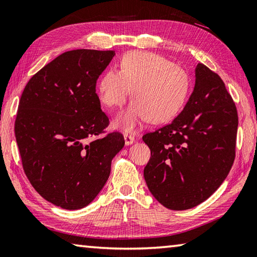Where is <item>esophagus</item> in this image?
Segmentation results:
<instances>
[{
    "mask_svg": "<svg viewBox=\"0 0 257 257\" xmlns=\"http://www.w3.org/2000/svg\"><path fill=\"white\" fill-rule=\"evenodd\" d=\"M123 138H124V144L129 146L135 143V137H133L132 135H128V134H123Z\"/></svg>",
    "mask_w": 257,
    "mask_h": 257,
    "instance_id": "1",
    "label": "esophagus"
}]
</instances>
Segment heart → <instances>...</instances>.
<instances>
[{
	"mask_svg": "<svg viewBox=\"0 0 257 257\" xmlns=\"http://www.w3.org/2000/svg\"><path fill=\"white\" fill-rule=\"evenodd\" d=\"M189 77L184 69L162 55L132 51L120 59V71L109 69L98 81L100 101L108 108H120L132 94L135 101L114 119L113 125L135 132L149 120L163 123L182 110L189 92Z\"/></svg>",
	"mask_w": 257,
	"mask_h": 257,
	"instance_id": "heart-1",
	"label": "heart"
}]
</instances>
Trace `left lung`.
<instances>
[{"mask_svg":"<svg viewBox=\"0 0 257 257\" xmlns=\"http://www.w3.org/2000/svg\"><path fill=\"white\" fill-rule=\"evenodd\" d=\"M195 87L172 122L143 136L150 149L144 177L166 208H193L212 196L235 159L238 115L217 73L203 63L195 69Z\"/></svg>","mask_w":257,"mask_h":257,"instance_id":"obj_1","label":"left lung"}]
</instances>
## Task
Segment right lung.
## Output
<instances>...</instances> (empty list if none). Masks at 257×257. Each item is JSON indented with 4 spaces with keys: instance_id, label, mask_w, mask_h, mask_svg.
Here are the masks:
<instances>
[{
    "instance_id": "1",
    "label": "right lung",
    "mask_w": 257,
    "mask_h": 257,
    "mask_svg": "<svg viewBox=\"0 0 257 257\" xmlns=\"http://www.w3.org/2000/svg\"><path fill=\"white\" fill-rule=\"evenodd\" d=\"M114 51H67L29 80L19 102L14 133L22 166L33 188L64 209H80L109 178L123 136L104 134L109 118L95 84Z\"/></svg>"
}]
</instances>
